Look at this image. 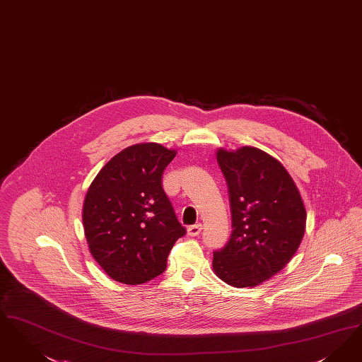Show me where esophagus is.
<instances>
[{"instance_id": "34e87169", "label": "esophagus", "mask_w": 362, "mask_h": 362, "mask_svg": "<svg viewBox=\"0 0 362 362\" xmlns=\"http://www.w3.org/2000/svg\"><path fill=\"white\" fill-rule=\"evenodd\" d=\"M201 232H202V223H195L187 228V234L189 237H197Z\"/></svg>"}]
</instances>
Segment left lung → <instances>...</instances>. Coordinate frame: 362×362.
I'll list each match as a JSON object with an SVG mask.
<instances>
[{"mask_svg": "<svg viewBox=\"0 0 362 362\" xmlns=\"http://www.w3.org/2000/svg\"><path fill=\"white\" fill-rule=\"evenodd\" d=\"M233 232L214 252L213 271L235 288L256 287L279 274L303 240L307 213L288 171L279 160L255 146L219 148Z\"/></svg>", "mask_w": 362, "mask_h": 362, "instance_id": "obj_1", "label": "left lung"}]
</instances>
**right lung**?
<instances>
[{"label":"right lung","instance_id":"add662e5","mask_svg":"<svg viewBox=\"0 0 362 362\" xmlns=\"http://www.w3.org/2000/svg\"><path fill=\"white\" fill-rule=\"evenodd\" d=\"M175 149L158 143L125 148L109 160L87 189L82 221L90 253L122 284L146 283L165 271L186 229L161 186Z\"/></svg>","mask_w":362,"mask_h":362}]
</instances>
